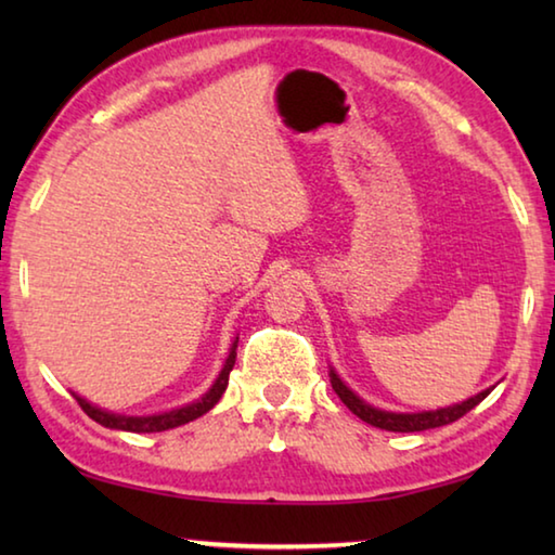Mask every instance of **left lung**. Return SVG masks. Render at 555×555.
Returning <instances> with one entry per match:
<instances>
[{"mask_svg": "<svg viewBox=\"0 0 555 555\" xmlns=\"http://www.w3.org/2000/svg\"><path fill=\"white\" fill-rule=\"evenodd\" d=\"M331 384L337 397L345 403L347 409H350L357 418H362L364 424H370L374 428H382V430H393V434H413V430H428V428H438V426H448L453 424V421L463 418L467 411H473L477 403H480L487 391H480L477 397L467 399L463 403H455V406H448V409H438V411H424V413H391V411H382V409H374L370 406L367 401H362L360 397L352 389H347L343 379L337 377V374L331 370Z\"/></svg>", "mask_w": 555, "mask_h": 555, "instance_id": "1", "label": "left lung"}]
</instances>
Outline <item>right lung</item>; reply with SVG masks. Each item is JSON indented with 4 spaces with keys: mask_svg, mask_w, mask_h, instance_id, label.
Returning a JSON list of instances; mask_svg holds the SVG:
<instances>
[{
    "mask_svg": "<svg viewBox=\"0 0 555 555\" xmlns=\"http://www.w3.org/2000/svg\"><path fill=\"white\" fill-rule=\"evenodd\" d=\"M234 347H237V343L232 345L228 362H224L220 377L215 379L212 389L205 393L201 401L188 403V406H183V409H173V411L158 413V416H117V413H109V411H102L98 406H92V403H88L86 399H80V397H75V401L80 403V409L86 411L92 421H98V424L105 426V428L129 430V434H162V430L183 426V424H188V421L203 416V413H208L215 406V403L220 401L222 391L228 389L230 372L234 367V357H237V352H234Z\"/></svg>",
    "mask_w": 555,
    "mask_h": 555,
    "instance_id": "add662e5",
    "label": "right lung"
}]
</instances>
